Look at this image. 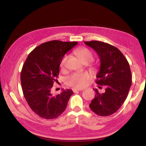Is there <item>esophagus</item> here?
Instances as JSON below:
<instances>
[{
	"instance_id": "obj_1",
	"label": "esophagus",
	"mask_w": 146,
	"mask_h": 146,
	"mask_svg": "<svg viewBox=\"0 0 146 146\" xmlns=\"http://www.w3.org/2000/svg\"><path fill=\"white\" fill-rule=\"evenodd\" d=\"M83 89H77V88H73V91L74 93L75 92H77V91H82Z\"/></svg>"
}]
</instances>
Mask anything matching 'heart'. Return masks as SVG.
<instances>
[{
	"instance_id": "heart-1",
	"label": "heart",
	"mask_w": 146,
	"mask_h": 146,
	"mask_svg": "<svg viewBox=\"0 0 146 146\" xmlns=\"http://www.w3.org/2000/svg\"><path fill=\"white\" fill-rule=\"evenodd\" d=\"M74 53L83 62H90L93 58V55L90 49L84 48V47L77 48L75 49ZM68 58V55H66L61 59L60 62V68L62 70H63L65 68ZM91 78V74L88 72L74 73L71 74L70 76H69L67 79H66V84L68 86H71V87L76 88H82L87 85V84L90 80Z\"/></svg>"
}]
</instances>
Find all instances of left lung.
<instances>
[{
    "label": "left lung",
    "mask_w": 146,
    "mask_h": 146,
    "mask_svg": "<svg viewBox=\"0 0 146 146\" xmlns=\"http://www.w3.org/2000/svg\"><path fill=\"white\" fill-rule=\"evenodd\" d=\"M95 49L100 59V71L96 83L105 86L106 91L100 93L97 89L90 108L96 114L106 117L119 110L127 97L131 86V72L126 58L117 48L103 42H84Z\"/></svg>",
    "instance_id": "8db88e82"
}]
</instances>
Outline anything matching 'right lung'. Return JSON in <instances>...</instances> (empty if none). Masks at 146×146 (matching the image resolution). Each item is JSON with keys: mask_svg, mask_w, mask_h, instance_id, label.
I'll return each instance as SVG.
<instances>
[{"mask_svg": "<svg viewBox=\"0 0 146 146\" xmlns=\"http://www.w3.org/2000/svg\"><path fill=\"white\" fill-rule=\"evenodd\" d=\"M77 42L51 40L40 44L29 54L21 73L24 98L33 111L41 118L53 119L65 111L72 90H64L53 96L54 82L59 75L61 59Z\"/></svg>", "mask_w": 146, "mask_h": 146, "instance_id": "right-lung-1", "label": "right lung"}]
</instances>
